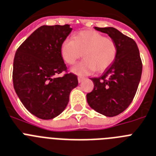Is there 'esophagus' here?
<instances>
[{"label":"esophagus","mask_w":156,"mask_h":156,"mask_svg":"<svg viewBox=\"0 0 156 156\" xmlns=\"http://www.w3.org/2000/svg\"><path fill=\"white\" fill-rule=\"evenodd\" d=\"M83 80H84L83 77H81V76L78 77V82H79V83H81V82H82Z\"/></svg>","instance_id":"esophagus-1"}]
</instances>
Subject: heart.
Masks as SVG:
<instances>
[{"instance_id":"b5f03b06","label":"heart","mask_w":156,"mask_h":156,"mask_svg":"<svg viewBox=\"0 0 156 156\" xmlns=\"http://www.w3.org/2000/svg\"><path fill=\"white\" fill-rule=\"evenodd\" d=\"M60 55L67 64H74L83 55L84 59L70 70L78 75H87L94 70L102 72L110 67L117 55V46L113 40L97 31L83 30L74 35V39L63 41Z\"/></svg>"}]
</instances>
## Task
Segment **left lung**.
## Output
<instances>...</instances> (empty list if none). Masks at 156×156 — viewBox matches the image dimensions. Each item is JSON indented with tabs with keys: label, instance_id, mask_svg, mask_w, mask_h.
Listing matches in <instances>:
<instances>
[{
	"label": "left lung",
	"instance_id": "8db88e82",
	"mask_svg": "<svg viewBox=\"0 0 156 156\" xmlns=\"http://www.w3.org/2000/svg\"><path fill=\"white\" fill-rule=\"evenodd\" d=\"M107 34L117 46V55L99 78L91 80L94 88L86 95L89 105L98 113L113 117L132 102L142 73V63L136 42L114 27H95Z\"/></svg>",
	"mask_w": 156,
	"mask_h": 156
}]
</instances>
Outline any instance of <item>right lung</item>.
Masks as SVG:
<instances>
[{"label": "right lung", "mask_w": 156, "mask_h": 156, "mask_svg": "<svg viewBox=\"0 0 156 156\" xmlns=\"http://www.w3.org/2000/svg\"><path fill=\"white\" fill-rule=\"evenodd\" d=\"M72 30L70 25L41 26L19 47L13 63L15 91L32 115L52 119L64 111L70 93L78 86L75 74L67 70L60 45Z\"/></svg>", "instance_id": "add662e5"}]
</instances>
